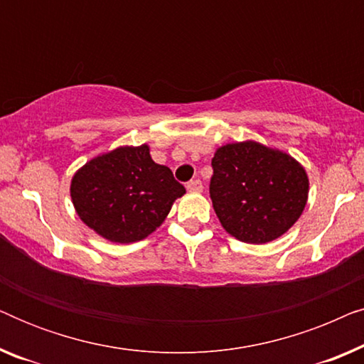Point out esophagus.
<instances>
[{
  "instance_id": "esophagus-1",
  "label": "esophagus",
  "mask_w": 364,
  "mask_h": 364,
  "mask_svg": "<svg viewBox=\"0 0 364 364\" xmlns=\"http://www.w3.org/2000/svg\"><path fill=\"white\" fill-rule=\"evenodd\" d=\"M202 188H203V186H202V182L200 181H191V182H187V191L188 192H192V193H198V192H202Z\"/></svg>"
}]
</instances>
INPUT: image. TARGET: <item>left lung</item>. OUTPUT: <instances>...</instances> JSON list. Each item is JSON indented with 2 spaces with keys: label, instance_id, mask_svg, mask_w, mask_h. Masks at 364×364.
<instances>
[{
  "label": "left lung",
  "instance_id": "left-lung-1",
  "mask_svg": "<svg viewBox=\"0 0 364 364\" xmlns=\"http://www.w3.org/2000/svg\"><path fill=\"white\" fill-rule=\"evenodd\" d=\"M210 198L222 227L245 243H267L290 230L308 200L305 167L255 141L218 147Z\"/></svg>",
  "mask_w": 364,
  "mask_h": 364
}]
</instances>
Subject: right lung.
<instances>
[{"label":"right lung","mask_w":364,"mask_h":364,"mask_svg":"<svg viewBox=\"0 0 364 364\" xmlns=\"http://www.w3.org/2000/svg\"><path fill=\"white\" fill-rule=\"evenodd\" d=\"M186 193L168 167L152 161L147 144L117 147L74 173L71 198L77 215L97 235L132 243L162 225Z\"/></svg>","instance_id":"right-lung-1"}]
</instances>
